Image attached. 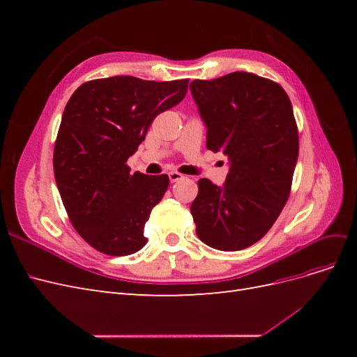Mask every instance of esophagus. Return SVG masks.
<instances>
[{"mask_svg":"<svg viewBox=\"0 0 357 357\" xmlns=\"http://www.w3.org/2000/svg\"><path fill=\"white\" fill-rule=\"evenodd\" d=\"M168 177H169L171 183H176V181L183 178V174H180V172H177V171H171L169 174H168Z\"/></svg>","mask_w":357,"mask_h":357,"instance_id":"34e87169","label":"esophagus"}]
</instances>
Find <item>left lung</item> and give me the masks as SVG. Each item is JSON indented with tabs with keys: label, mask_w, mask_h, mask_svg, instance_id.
<instances>
[{
	"label": "left lung",
	"mask_w": 357,
	"mask_h": 357,
	"mask_svg": "<svg viewBox=\"0 0 357 357\" xmlns=\"http://www.w3.org/2000/svg\"><path fill=\"white\" fill-rule=\"evenodd\" d=\"M190 91L207 149L231 162L222 188L198 181L190 205L197 235L218 250H243L271 229L290 195L299 152L294 109L277 82L245 71L193 80Z\"/></svg>",
	"instance_id": "left-lung-1"
}]
</instances>
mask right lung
Masks as SVG:
<instances>
[{
  "mask_svg": "<svg viewBox=\"0 0 357 357\" xmlns=\"http://www.w3.org/2000/svg\"><path fill=\"white\" fill-rule=\"evenodd\" d=\"M189 79L153 82L114 75L89 80L71 95L53 150V172L71 225L95 250L138 252L144 225L169 185L126 165L155 117L177 105Z\"/></svg>",
  "mask_w": 357,
  "mask_h": 357,
  "instance_id": "1",
  "label": "right lung"
}]
</instances>
